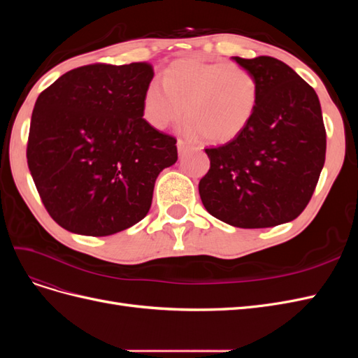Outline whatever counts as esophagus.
I'll return each instance as SVG.
<instances>
[{
    "mask_svg": "<svg viewBox=\"0 0 358 358\" xmlns=\"http://www.w3.org/2000/svg\"><path fill=\"white\" fill-rule=\"evenodd\" d=\"M188 148H189V145L185 142V140H182V138L178 140V150H179V154L185 152V150H187Z\"/></svg>",
    "mask_w": 358,
    "mask_h": 358,
    "instance_id": "obj_1",
    "label": "esophagus"
}]
</instances>
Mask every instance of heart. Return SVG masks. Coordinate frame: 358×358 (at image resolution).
Returning a JSON list of instances; mask_svg holds the SVG:
<instances>
[{
	"label": "heart",
	"mask_w": 358,
	"mask_h": 358,
	"mask_svg": "<svg viewBox=\"0 0 358 358\" xmlns=\"http://www.w3.org/2000/svg\"><path fill=\"white\" fill-rule=\"evenodd\" d=\"M259 103V85L237 62L179 59L154 79L143 95V117L157 129L176 122L185 107L187 131L210 143H225L251 124Z\"/></svg>",
	"instance_id": "b5f03b06"
}]
</instances>
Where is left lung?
<instances>
[{
    "instance_id": "left-lung-1",
    "label": "left lung",
    "mask_w": 358,
    "mask_h": 358,
    "mask_svg": "<svg viewBox=\"0 0 358 358\" xmlns=\"http://www.w3.org/2000/svg\"><path fill=\"white\" fill-rule=\"evenodd\" d=\"M233 59L257 78L258 109L242 134L204 149L210 169L199 192L220 221L267 229L305 210L326 161V128L317 92L285 62Z\"/></svg>"
}]
</instances>
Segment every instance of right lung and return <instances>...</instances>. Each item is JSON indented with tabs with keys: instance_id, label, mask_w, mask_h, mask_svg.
<instances>
[{
	"instance_id": "add662e5",
	"label": "right lung",
	"mask_w": 358,
	"mask_h": 358,
	"mask_svg": "<svg viewBox=\"0 0 358 358\" xmlns=\"http://www.w3.org/2000/svg\"><path fill=\"white\" fill-rule=\"evenodd\" d=\"M149 62L90 64L62 74L36 101L27 159L40 199L62 229L110 236L143 220L176 138L143 119Z\"/></svg>"
}]
</instances>
